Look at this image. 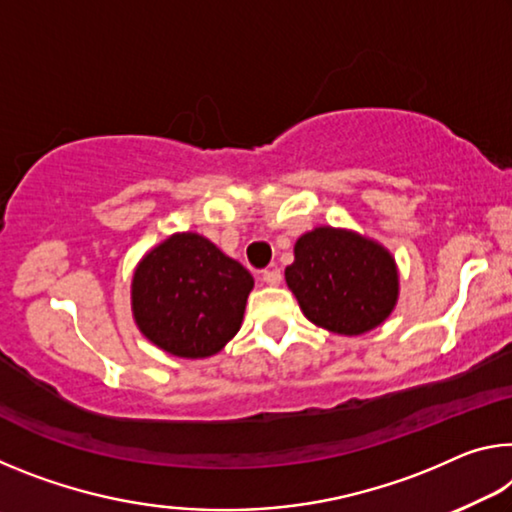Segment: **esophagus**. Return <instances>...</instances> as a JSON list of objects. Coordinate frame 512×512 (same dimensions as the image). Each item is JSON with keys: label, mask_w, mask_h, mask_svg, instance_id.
I'll use <instances>...</instances> for the list:
<instances>
[{"label": "esophagus", "mask_w": 512, "mask_h": 512, "mask_svg": "<svg viewBox=\"0 0 512 512\" xmlns=\"http://www.w3.org/2000/svg\"><path fill=\"white\" fill-rule=\"evenodd\" d=\"M262 280H264L269 287H278L280 282H282V273H280L278 269H269V271L262 273Z\"/></svg>", "instance_id": "esophagus-1"}]
</instances>
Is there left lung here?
Wrapping results in <instances>:
<instances>
[{"label":"left lung","instance_id":"left-lung-1","mask_svg":"<svg viewBox=\"0 0 512 512\" xmlns=\"http://www.w3.org/2000/svg\"><path fill=\"white\" fill-rule=\"evenodd\" d=\"M285 280L314 326L344 337L378 328L399 303L394 255L346 227L319 225L298 237Z\"/></svg>","mask_w":512,"mask_h":512}]
</instances>
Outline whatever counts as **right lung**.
<instances>
[{
  "instance_id": "obj_1",
  "label": "right lung",
  "mask_w": 512,
  "mask_h": 512,
  "mask_svg": "<svg viewBox=\"0 0 512 512\" xmlns=\"http://www.w3.org/2000/svg\"><path fill=\"white\" fill-rule=\"evenodd\" d=\"M253 287V275L212 241L175 232L136 264L132 314L161 351L184 360L212 358L239 332Z\"/></svg>"
}]
</instances>
